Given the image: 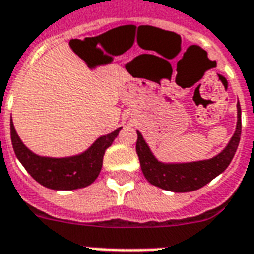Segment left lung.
Masks as SVG:
<instances>
[{"label":"left lung","mask_w":254,"mask_h":254,"mask_svg":"<svg viewBox=\"0 0 254 254\" xmlns=\"http://www.w3.org/2000/svg\"><path fill=\"white\" fill-rule=\"evenodd\" d=\"M241 136V107L237 106V126L234 135L222 151L211 159L189 163H163L152 155L151 150L138 131L136 154L146 179L156 188L174 192L194 191L203 188L220 175L233 159Z\"/></svg>","instance_id":"8db88e82"}]
</instances>
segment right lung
Segmentation results:
<instances>
[{"label":"right lung","mask_w":254,"mask_h":254,"mask_svg":"<svg viewBox=\"0 0 254 254\" xmlns=\"http://www.w3.org/2000/svg\"><path fill=\"white\" fill-rule=\"evenodd\" d=\"M120 129L122 127L96 139L83 154L68 158H48L36 155L21 142L10 119L11 144L18 161L40 185L52 190H76L92 184L102 170L104 152Z\"/></svg>","instance_id":"add662e5"}]
</instances>
